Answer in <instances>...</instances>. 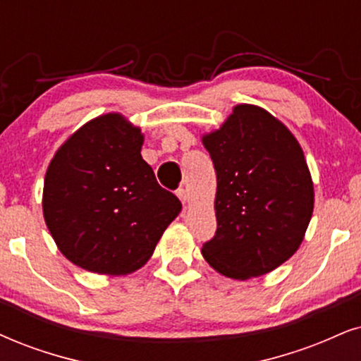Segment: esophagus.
Returning <instances> with one entry per match:
<instances>
[{
  "instance_id": "obj_1",
  "label": "esophagus",
  "mask_w": 361,
  "mask_h": 361,
  "mask_svg": "<svg viewBox=\"0 0 361 361\" xmlns=\"http://www.w3.org/2000/svg\"><path fill=\"white\" fill-rule=\"evenodd\" d=\"M176 196H178V198H180V202L183 203V204L188 202V191H186L185 188H178L176 190Z\"/></svg>"
}]
</instances>
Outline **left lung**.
Instances as JSON below:
<instances>
[{"instance_id": "obj_1", "label": "left lung", "mask_w": 361, "mask_h": 361, "mask_svg": "<svg viewBox=\"0 0 361 361\" xmlns=\"http://www.w3.org/2000/svg\"><path fill=\"white\" fill-rule=\"evenodd\" d=\"M203 145L216 171L218 223L204 259L233 280L275 270L298 250L312 220L313 181L302 147L253 104L235 106Z\"/></svg>"}]
</instances>
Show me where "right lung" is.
Here are the masks:
<instances>
[{
    "mask_svg": "<svg viewBox=\"0 0 361 361\" xmlns=\"http://www.w3.org/2000/svg\"><path fill=\"white\" fill-rule=\"evenodd\" d=\"M141 145L140 128L108 113L73 133L49 163L44 221L59 252L83 270H138L181 212L141 158Z\"/></svg>",
    "mask_w": 361,
    "mask_h": 361,
    "instance_id": "obj_1",
    "label": "right lung"
}]
</instances>
